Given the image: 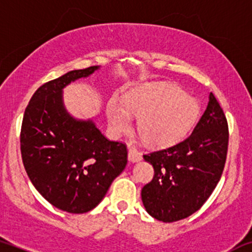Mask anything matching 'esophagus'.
I'll return each mask as SVG.
<instances>
[{"label": "esophagus", "instance_id": "34e87169", "mask_svg": "<svg viewBox=\"0 0 252 252\" xmlns=\"http://www.w3.org/2000/svg\"><path fill=\"white\" fill-rule=\"evenodd\" d=\"M128 159H129V161H131V162H137L142 159V156H141V153H139V152H137L135 148H129Z\"/></svg>", "mask_w": 252, "mask_h": 252}]
</instances>
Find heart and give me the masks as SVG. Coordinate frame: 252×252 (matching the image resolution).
<instances>
[{"mask_svg":"<svg viewBox=\"0 0 252 252\" xmlns=\"http://www.w3.org/2000/svg\"><path fill=\"white\" fill-rule=\"evenodd\" d=\"M198 113L197 99L173 84L142 86L130 91L124 103L113 96L106 105L113 134L129 132L134 126L132 117L140 118L137 130L152 146L176 143L192 128Z\"/></svg>","mask_w":252,"mask_h":252,"instance_id":"heart-1","label":"heart"}]
</instances>
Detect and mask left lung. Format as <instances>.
Segmentation results:
<instances>
[{"instance_id":"left-lung-1","label":"left lung","mask_w":252,"mask_h":252,"mask_svg":"<svg viewBox=\"0 0 252 252\" xmlns=\"http://www.w3.org/2000/svg\"><path fill=\"white\" fill-rule=\"evenodd\" d=\"M228 146V126L214 94L187 139L143 156L154 177L141 197L149 215L162 222L190 217L208 200L219 183Z\"/></svg>"}]
</instances>
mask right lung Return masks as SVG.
Masks as SVG:
<instances>
[{
  "instance_id": "1",
  "label": "right lung",
  "mask_w": 252,
  "mask_h": 252,
  "mask_svg": "<svg viewBox=\"0 0 252 252\" xmlns=\"http://www.w3.org/2000/svg\"><path fill=\"white\" fill-rule=\"evenodd\" d=\"M99 65L68 71L40 86L25 110L21 157L38 192L73 214L95 208L128 162L126 146L107 140L92 120H77L65 109L63 88L92 75Z\"/></svg>"
}]
</instances>
